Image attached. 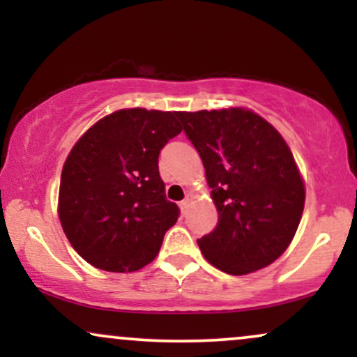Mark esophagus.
<instances>
[{"label": "esophagus", "instance_id": "1", "mask_svg": "<svg viewBox=\"0 0 357 357\" xmlns=\"http://www.w3.org/2000/svg\"><path fill=\"white\" fill-rule=\"evenodd\" d=\"M190 203H191V198H190V196H186V198H184L181 202V210L186 211L188 208H190Z\"/></svg>", "mask_w": 357, "mask_h": 357}]
</instances>
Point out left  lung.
Here are the masks:
<instances>
[{
  "label": "left lung",
  "mask_w": 357,
  "mask_h": 357,
  "mask_svg": "<svg viewBox=\"0 0 357 357\" xmlns=\"http://www.w3.org/2000/svg\"><path fill=\"white\" fill-rule=\"evenodd\" d=\"M202 158L218 225L198 238L202 253L230 275L275 261L296 235L305 190L280 134L252 110L178 112Z\"/></svg>",
  "instance_id": "left-lung-1"
}]
</instances>
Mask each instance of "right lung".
Returning <instances> with one entry per match:
<instances>
[{"label": "right lung", "instance_id": "add662e5", "mask_svg": "<svg viewBox=\"0 0 357 357\" xmlns=\"http://www.w3.org/2000/svg\"><path fill=\"white\" fill-rule=\"evenodd\" d=\"M178 112L124 109L100 119L63 165L59 216L75 252L107 272L153 261L179 208L166 199L158 158L183 127Z\"/></svg>", "mask_w": 357, "mask_h": 357}]
</instances>
